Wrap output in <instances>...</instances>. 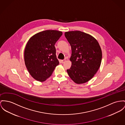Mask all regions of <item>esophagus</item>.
<instances>
[{"label":"esophagus","instance_id":"34e87169","mask_svg":"<svg viewBox=\"0 0 125 125\" xmlns=\"http://www.w3.org/2000/svg\"><path fill=\"white\" fill-rule=\"evenodd\" d=\"M61 62L62 63H64V62H66V60H61Z\"/></svg>","mask_w":125,"mask_h":125}]
</instances>
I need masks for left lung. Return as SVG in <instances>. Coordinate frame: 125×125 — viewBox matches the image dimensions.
<instances>
[{"mask_svg":"<svg viewBox=\"0 0 125 125\" xmlns=\"http://www.w3.org/2000/svg\"><path fill=\"white\" fill-rule=\"evenodd\" d=\"M65 36L72 48L71 68L67 70L76 84L91 80L100 68L102 51L97 40L91 35L80 31L66 32Z\"/></svg>","mask_w":125,"mask_h":125,"instance_id":"left-lung-1","label":"left lung"}]
</instances>
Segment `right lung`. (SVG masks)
Listing matches in <instances>:
<instances>
[{"instance_id": "add662e5", "label": "right lung", "mask_w": 125, "mask_h": 125, "mask_svg": "<svg viewBox=\"0 0 125 125\" xmlns=\"http://www.w3.org/2000/svg\"><path fill=\"white\" fill-rule=\"evenodd\" d=\"M62 34L61 31L47 30L34 34L28 41L24 51L25 63L35 80L46 81L59 64L54 45Z\"/></svg>"}]
</instances>
